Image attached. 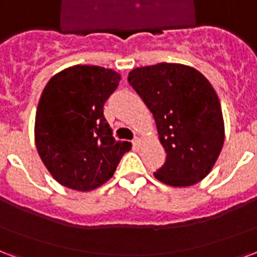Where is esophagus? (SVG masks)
<instances>
[{
    "label": "esophagus",
    "instance_id": "obj_1",
    "mask_svg": "<svg viewBox=\"0 0 257 257\" xmlns=\"http://www.w3.org/2000/svg\"><path fill=\"white\" fill-rule=\"evenodd\" d=\"M133 145H134L136 148H138V146H140V145H141V140H140V138H138V137H136V138L133 140Z\"/></svg>",
    "mask_w": 257,
    "mask_h": 257
}]
</instances>
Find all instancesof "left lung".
Instances as JSON below:
<instances>
[{
    "mask_svg": "<svg viewBox=\"0 0 257 257\" xmlns=\"http://www.w3.org/2000/svg\"><path fill=\"white\" fill-rule=\"evenodd\" d=\"M127 80L153 113L167 153L154 177L172 187H188L204 179L225 140L221 104L209 80L180 63L137 67Z\"/></svg>",
    "mask_w": 257,
    "mask_h": 257,
    "instance_id": "left-lung-1",
    "label": "left lung"
}]
</instances>
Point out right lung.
Masks as SVG:
<instances>
[{"label": "right lung", "instance_id": "right-lung-1", "mask_svg": "<svg viewBox=\"0 0 257 257\" xmlns=\"http://www.w3.org/2000/svg\"><path fill=\"white\" fill-rule=\"evenodd\" d=\"M120 74L111 69L77 65L59 71L40 96L35 144L51 176L77 191L97 188L112 177L127 141H116L104 117V103Z\"/></svg>", "mask_w": 257, "mask_h": 257}]
</instances>
